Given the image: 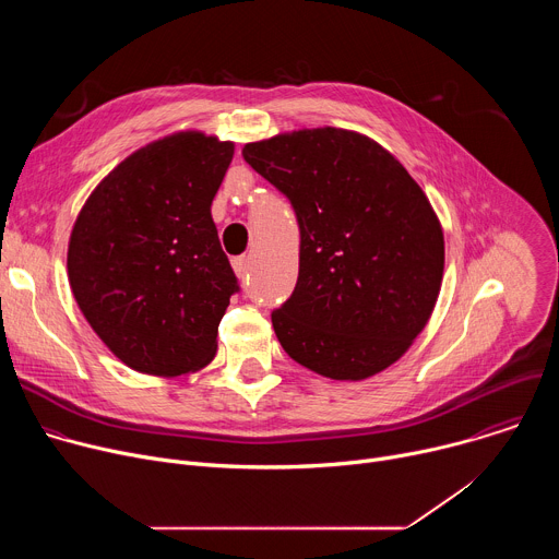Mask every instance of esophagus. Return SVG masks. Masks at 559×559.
<instances>
[{
	"label": "esophagus",
	"instance_id": "1",
	"mask_svg": "<svg viewBox=\"0 0 559 559\" xmlns=\"http://www.w3.org/2000/svg\"><path fill=\"white\" fill-rule=\"evenodd\" d=\"M231 267H234V272H236L238 278H246L248 272H250V259H248V257H236V259L231 261Z\"/></svg>",
	"mask_w": 559,
	"mask_h": 559
}]
</instances>
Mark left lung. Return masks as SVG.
<instances>
[{
  "instance_id": "8db88e82",
  "label": "left lung",
  "mask_w": 559,
  "mask_h": 559,
  "mask_svg": "<svg viewBox=\"0 0 559 559\" xmlns=\"http://www.w3.org/2000/svg\"><path fill=\"white\" fill-rule=\"evenodd\" d=\"M298 221V281L272 311L283 349L334 380H362L401 358L440 294V221L393 154L373 139L313 128L243 147Z\"/></svg>"
}]
</instances>
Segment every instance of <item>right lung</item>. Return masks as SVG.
I'll return each instance as SVG.
<instances>
[{"label": "right lung", "instance_id": "1", "mask_svg": "<svg viewBox=\"0 0 559 559\" xmlns=\"http://www.w3.org/2000/svg\"><path fill=\"white\" fill-rule=\"evenodd\" d=\"M231 156V141L203 132L158 139L121 162L74 221L70 289L97 336L134 371L181 376L216 354L238 281L210 205Z\"/></svg>", "mask_w": 559, "mask_h": 559}]
</instances>
